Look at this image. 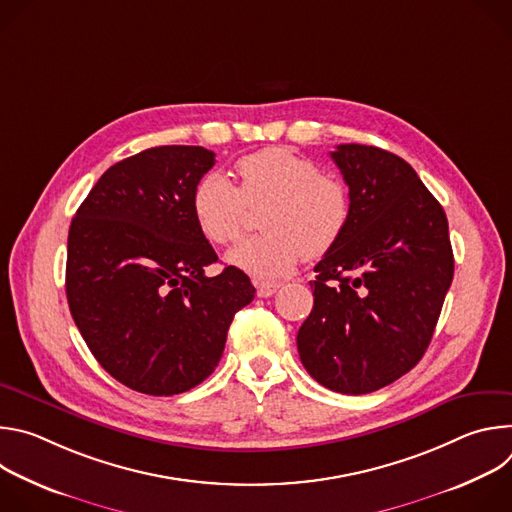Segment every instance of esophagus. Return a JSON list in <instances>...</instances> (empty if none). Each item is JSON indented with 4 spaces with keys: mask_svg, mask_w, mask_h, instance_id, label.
I'll return each instance as SVG.
<instances>
[{
    "mask_svg": "<svg viewBox=\"0 0 512 512\" xmlns=\"http://www.w3.org/2000/svg\"><path fill=\"white\" fill-rule=\"evenodd\" d=\"M255 289L259 298H271L275 291L279 289V283L273 281H255Z\"/></svg>",
    "mask_w": 512,
    "mask_h": 512,
    "instance_id": "34e87169",
    "label": "esophagus"
}]
</instances>
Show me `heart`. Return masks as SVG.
<instances>
[{
    "label": "heart",
    "instance_id": "1",
    "mask_svg": "<svg viewBox=\"0 0 512 512\" xmlns=\"http://www.w3.org/2000/svg\"><path fill=\"white\" fill-rule=\"evenodd\" d=\"M239 188L223 174L204 176L192 192V214L214 245L241 239L247 206L261 208L259 237L239 243L227 261L269 281L302 259H320L336 247L350 221L346 186L289 148H265L237 162Z\"/></svg>",
    "mask_w": 512,
    "mask_h": 512
}]
</instances>
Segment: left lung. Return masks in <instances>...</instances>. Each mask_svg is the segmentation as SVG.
I'll use <instances>...</instances> for the list:
<instances>
[{
  "instance_id": "left-lung-1",
  "label": "left lung",
  "mask_w": 512,
  "mask_h": 512,
  "mask_svg": "<svg viewBox=\"0 0 512 512\" xmlns=\"http://www.w3.org/2000/svg\"><path fill=\"white\" fill-rule=\"evenodd\" d=\"M350 221L314 267V308L298 332L306 371L326 389L364 395L425 354L454 277L442 204L399 156L342 143L330 154Z\"/></svg>"
}]
</instances>
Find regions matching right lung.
Wrapping results in <instances>:
<instances>
[{"label":"right lung","mask_w":512,"mask_h":512,"mask_svg":"<svg viewBox=\"0 0 512 512\" xmlns=\"http://www.w3.org/2000/svg\"><path fill=\"white\" fill-rule=\"evenodd\" d=\"M214 166L200 145H160L111 166L68 231L66 300L101 367L145 395L200 385L223 356L235 314L255 287L218 261L192 214Z\"/></svg>","instance_id":"right-lung-1"}]
</instances>
